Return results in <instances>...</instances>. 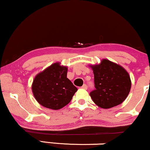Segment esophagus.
Instances as JSON below:
<instances>
[{
    "instance_id": "1",
    "label": "esophagus",
    "mask_w": 150,
    "mask_h": 150,
    "mask_svg": "<svg viewBox=\"0 0 150 150\" xmlns=\"http://www.w3.org/2000/svg\"><path fill=\"white\" fill-rule=\"evenodd\" d=\"M81 88H82V89H87V85L84 84V85H83L82 87H81Z\"/></svg>"
}]
</instances>
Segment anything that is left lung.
<instances>
[{
    "label": "left lung",
    "mask_w": 150,
    "mask_h": 150,
    "mask_svg": "<svg viewBox=\"0 0 150 150\" xmlns=\"http://www.w3.org/2000/svg\"><path fill=\"white\" fill-rule=\"evenodd\" d=\"M89 66L94 76L96 89L89 94L94 103L103 109L121 104L132 86L130 76L125 68L108 59H102L99 64Z\"/></svg>",
    "instance_id": "left-lung-1"
}]
</instances>
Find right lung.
I'll return each instance as SVG.
<instances>
[{
  "mask_svg": "<svg viewBox=\"0 0 150 150\" xmlns=\"http://www.w3.org/2000/svg\"><path fill=\"white\" fill-rule=\"evenodd\" d=\"M67 66L56 62L36 75L32 90L38 103L57 110L70 102L78 89L67 78Z\"/></svg>",
  "mask_w": 150,
  "mask_h": 150,
  "instance_id": "1",
  "label": "right lung"
}]
</instances>
